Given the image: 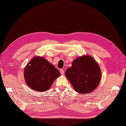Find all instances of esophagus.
<instances>
[{
	"label": "esophagus",
	"instance_id": "1",
	"mask_svg": "<svg viewBox=\"0 0 126 126\" xmlns=\"http://www.w3.org/2000/svg\"><path fill=\"white\" fill-rule=\"evenodd\" d=\"M60 71V73H61V75H64V70H63V69H61Z\"/></svg>",
	"mask_w": 126,
	"mask_h": 126
}]
</instances>
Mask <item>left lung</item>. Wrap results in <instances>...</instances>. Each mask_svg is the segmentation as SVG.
<instances>
[{
  "label": "left lung",
  "mask_w": 126,
  "mask_h": 126,
  "mask_svg": "<svg viewBox=\"0 0 126 126\" xmlns=\"http://www.w3.org/2000/svg\"><path fill=\"white\" fill-rule=\"evenodd\" d=\"M75 91L80 94L91 93L101 80V71L97 63L91 56L78 57L65 73Z\"/></svg>",
  "instance_id": "left-lung-1"
}]
</instances>
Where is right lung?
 Instances as JSON below:
<instances>
[{
  "label": "right lung",
  "instance_id": "add662e5",
  "mask_svg": "<svg viewBox=\"0 0 126 126\" xmlns=\"http://www.w3.org/2000/svg\"><path fill=\"white\" fill-rule=\"evenodd\" d=\"M60 73L54 65L42 57H34L25 67L24 79L32 89L45 92L49 89Z\"/></svg>",
  "mask_w": 126,
  "mask_h": 126
}]
</instances>
